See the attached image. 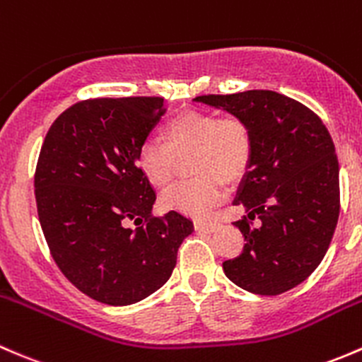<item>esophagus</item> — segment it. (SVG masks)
I'll list each match as a JSON object with an SVG mask.
<instances>
[{
  "mask_svg": "<svg viewBox=\"0 0 362 362\" xmlns=\"http://www.w3.org/2000/svg\"><path fill=\"white\" fill-rule=\"evenodd\" d=\"M219 223L211 221V219H195V230L200 233H212L218 230Z\"/></svg>",
  "mask_w": 362,
  "mask_h": 362,
  "instance_id": "esophagus-1",
  "label": "esophagus"
}]
</instances>
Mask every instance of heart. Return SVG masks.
I'll list each match as a JSON object with an SVG mask.
<instances>
[{
	"mask_svg": "<svg viewBox=\"0 0 362 362\" xmlns=\"http://www.w3.org/2000/svg\"><path fill=\"white\" fill-rule=\"evenodd\" d=\"M160 144H143L137 167L155 188L174 180V160L189 155L188 170L195 180L163 193L162 206L188 216H206L223 199V181L233 185L247 173L252 134L242 118L218 117L209 111H182L160 127Z\"/></svg>",
	"mask_w": 362,
	"mask_h": 362,
	"instance_id": "obj_1",
	"label": "heart"
}]
</instances>
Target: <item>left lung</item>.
<instances>
[{"instance_id": "obj_1", "label": "left lung", "mask_w": 362, "mask_h": 362, "mask_svg": "<svg viewBox=\"0 0 362 362\" xmlns=\"http://www.w3.org/2000/svg\"><path fill=\"white\" fill-rule=\"evenodd\" d=\"M193 100L242 118L252 134L251 165L233 200L247 212L233 223L245 244L223 263L226 277L262 296L296 288L322 262L340 214V169L326 125L307 106L272 90ZM255 217L260 221L252 227Z\"/></svg>"}]
</instances>
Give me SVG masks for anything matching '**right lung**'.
Listing matches in <instances>:
<instances>
[{
	"label": "right lung",
	"instance_id": "obj_1",
	"mask_svg": "<svg viewBox=\"0 0 362 362\" xmlns=\"http://www.w3.org/2000/svg\"><path fill=\"white\" fill-rule=\"evenodd\" d=\"M165 113L162 98L73 104L48 130L35 174L40 225L66 279L100 303L124 307L169 281L193 223L153 216V186L137 153ZM143 227L129 229L126 223Z\"/></svg>",
	"mask_w": 362,
	"mask_h": 362
}]
</instances>
